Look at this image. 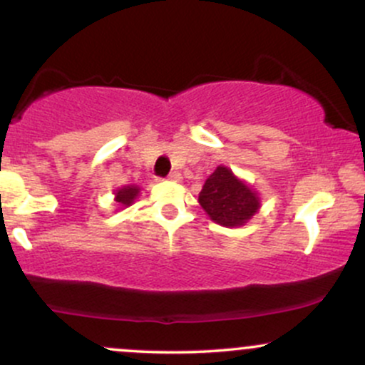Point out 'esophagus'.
<instances>
[{
    "instance_id": "34e87169",
    "label": "esophagus",
    "mask_w": 365,
    "mask_h": 365,
    "mask_svg": "<svg viewBox=\"0 0 365 365\" xmlns=\"http://www.w3.org/2000/svg\"><path fill=\"white\" fill-rule=\"evenodd\" d=\"M180 178H182V177H180L178 171H171V173L168 175V180H173V182H178Z\"/></svg>"
}]
</instances>
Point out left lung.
Returning <instances> with one entry per match:
<instances>
[{"mask_svg": "<svg viewBox=\"0 0 365 365\" xmlns=\"http://www.w3.org/2000/svg\"><path fill=\"white\" fill-rule=\"evenodd\" d=\"M199 202L212 221L223 226L244 225L259 209L255 192L225 166H217L206 180L199 194Z\"/></svg>", "mask_w": 365, "mask_h": 365, "instance_id": "8db88e82", "label": "left lung"}]
</instances>
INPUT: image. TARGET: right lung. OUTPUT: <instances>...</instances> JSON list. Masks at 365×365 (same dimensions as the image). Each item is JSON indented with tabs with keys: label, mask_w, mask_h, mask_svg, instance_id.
Returning a JSON list of instances; mask_svg holds the SVG:
<instances>
[{
	"label": "right lung",
	"mask_w": 365,
	"mask_h": 365,
	"mask_svg": "<svg viewBox=\"0 0 365 365\" xmlns=\"http://www.w3.org/2000/svg\"><path fill=\"white\" fill-rule=\"evenodd\" d=\"M137 194H139V187L128 185L120 188V190H116V202H118L120 206H130V204L133 202V199L137 197Z\"/></svg>",
	"instance_id": "1"
}]
</instances>
